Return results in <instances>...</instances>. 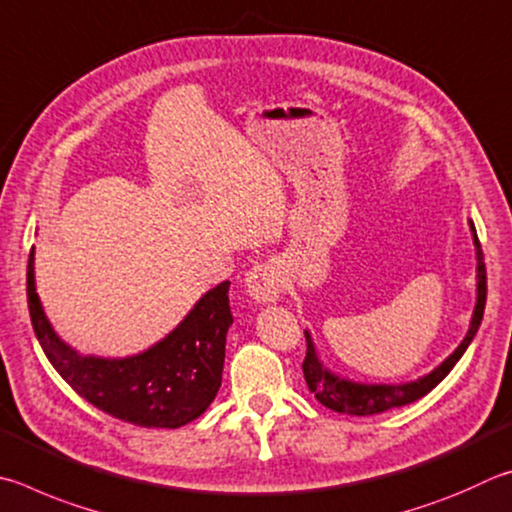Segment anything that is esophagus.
I'll use <instances>...</instances> for the list:
<instances>
[{
	"mask_svg": "<svg viewBox=\"0 0 512 512\" xmlns=\"http://www.w3.org/2000/svg\"><path fill=\"white\" fill-rule=\"evenodd\" d=\"M247 292L258 303H272L281 297L283 279L279 267L272 261L256 263L247 274Z\"/></svg>",
	"mask_w": 512,
	"mask_h": 512,
	"instance_id": "34e87169",
	"label": "esophagus"
}]
</instances>
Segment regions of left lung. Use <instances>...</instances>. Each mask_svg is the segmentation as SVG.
Segmentation results:
<instances>
[{
	"label": "left lung",
	"instance_id": "left-lung-1",
	"mask_svg": "<svg viewBox=\"0 0 512 512\" xmlns=\"http://www.w3.org/2000/svg\"><path fill=\"white\" fill-rule=\"evenodd\" d=\"M470 229L474 236V247H477V306H474V312H472L468 335H465L459 348H456V351L447 357L441 366H436L432 373L416 382L360 384V382L344 380L339 378V375L330 373L326 366L319 362V357L315 353V344H312V339L306 330L308 351H306V360H303V378H306L310 393H315V398L321 402V405L337 411V414L375 416V414H382V411L405 407L409 402H416L423 396H427V393L454 369V364L461 360L465 348L470 346L474 335H477L483 319V308H486V294H488L486 263H483V251H481V242L477 238V229H474V222H470Z\"/></svg>",
	"mask_w": 512,
	"mask_h": 512
}]
</instances>
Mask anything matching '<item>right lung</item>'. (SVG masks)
Returning <instances> with one entry per match:
<instances>
[{
  "mask_svg": "<svg viewBox=\"0 0 512 512\" xmlns=\"http://www.w3.org/2000/svg\"><path fill=\"white\" fill-rule=\"evenodd\" d=\"M33 249L26 267V299L35 337L53 369L80 398L148 429H175L204 414L220 389L224 344L233 324L229 281L206 292L159 344L123 360H105L76 353L53 333L35 292Z\"/></svg>",
  "mask_w": 512,
  "mask_h": 512,
  "instance_id": "1",
  "label": "right lung"
}]
</instances>
